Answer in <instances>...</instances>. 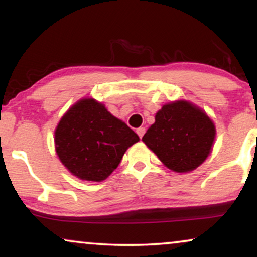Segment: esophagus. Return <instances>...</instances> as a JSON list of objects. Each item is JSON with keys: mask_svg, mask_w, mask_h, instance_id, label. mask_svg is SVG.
I'll use <instances>...</instances> for the list:
<instances>
[{"mask_svg": "<svg viewBox=\"0 0 257 257\" xmlns=\"http://www.w3.org/2000/svg\"><path fill=\"white\" fill-rule=\"evenodd\" d=\"M144 133H145V127H139V128H137V135L139 136V138H143Z\"/></svg>", "mask_w": 257, "mask_h": 257, "instance_id": "esophagus-1", "label": "esophagus"}]
</instances>
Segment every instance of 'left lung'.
I'll use <instances>...</instances> for the list:
<instances>
[{
  "label": "left lung",
  "mask_w": 257,
  "mask_h": 257,
  "mask_svg": "<svg viewBox=\"0 0 257 257\" xmlns=\"http://www.w3.org/2000/svg\"><path fill=\"white\" fill-rule=\"evenodd\" d=\"M215 126L195 105L186 100L166 104L157 112L143 142L161 163L178 173L199 167L209 156L215 139Z\"/></svg>",
  "instance_id": "left-lung-1"
}]
</instances>
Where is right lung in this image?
Here are the masks:
<instances>
[{
    "label": "right lung",
    "instance_id": "obj_1",
    "mask_svg": "<svg viewBox=\"0 0 257 257\" xmlns=\"http://www.w3.org/2000/svg\"><path fill=\"white\" fill-rule=\"evenodd\" d=\"M137 142L136 132L92 98L72 105L55 131L59 160L75 177L86 181L105 180Z\"/></svg>",
    "mask_w": 257,
    "mask_h": 257
}]
</instances>
